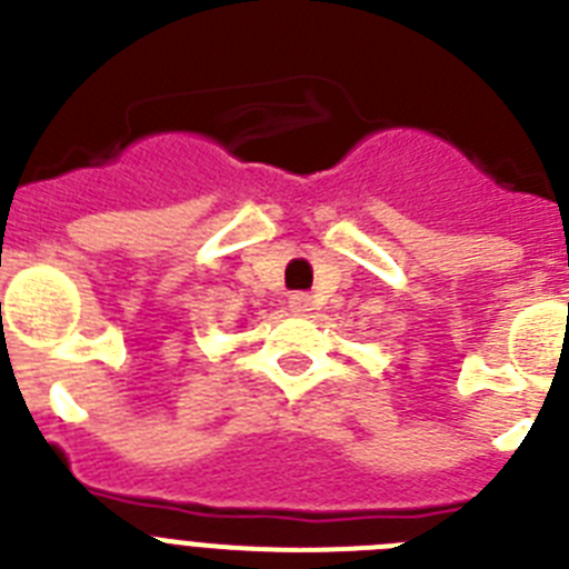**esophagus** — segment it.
I'll return each mask as SVG.
<instances>
[{
    "instance_id": "34e87169",
    "label": "esophagus",
    "mask_w": 569,
    "mask_h": 569,
    "mask_svg": "<svg viewBox=\"0 0 569 569\" xmlns=\"http://www.w3.org/2000/svg\"><path fill=\"white\" fill-rule=\"evenodd\" d=\"M289 309L295 315L312 312V295H306V291H295V295L289 298Z\"/></svg>"
}]
</instances>
